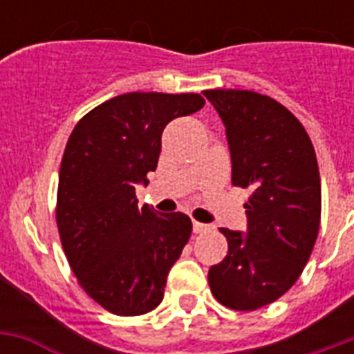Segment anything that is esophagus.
<instances>
[{"label":"esophagus","mask_w":354,"mask_h":354,"mask_svg":"<svg viewBox=\"0 0 354 354\" xmlns=\"http://www.w3.org/2000/svg\"><path fill=\"white\" fill-rule=\"evenodd\" d=\"M207 230V224H202V222H196L193 221V232L194 233H202Z\"/></svg>","instance_id":"1"}]
</instances>
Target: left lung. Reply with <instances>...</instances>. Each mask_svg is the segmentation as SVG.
<instances>
[{"mask_svg":"<svg viewBox=\"0 0 354 354\" xmlns=\"http://www.w3.org/2000/svg\"><path fill=\"white\" fill-rule=\"evenodd\" d=\"M226 127L232 183L252 189L248 227L227 239V255L209 268L224 307L255 310L279 299L301 275L319 230L322 185L305 128L272 97L248 90H207Z\"/></svg>","mask_w":354,"mask_h":354,"instance_id":"left-lung-1","label":"left lung"}]
</instances>
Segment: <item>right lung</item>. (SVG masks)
Returning a JSON list of instances; mask_svg holds the SVG:
<instances>
[{"mask_svg":"<svg viewBox=\"0 0 354 354\" xmlns=\"http://www.w3.org/2000/svg\"><path fill=\"white\" fill-rule=\"evenodd\" d=\"M198 93L132 91L77 122L58 176L57 224L69 266L86 294L118 316L150 313L191 236V218L138 207L172 119L204 106Z\"/></svg>","mask_w":354,"mask_h":354,"instance_id":"right-lung-1","label":"right lung"}]
</instances>
